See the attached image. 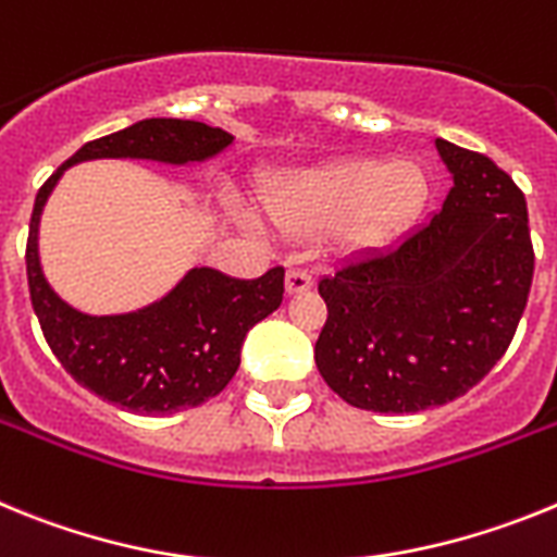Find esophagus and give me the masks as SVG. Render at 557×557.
<instances>
[{
  "label": "esophagus",
  "instance_id": "obj_1",
  "mask_svg": "<svg viewBox=\"0 0 557 557\" xmlns=\"http://www.w3.org/2000/svg\"><path fill=\"white\" fill-rule=\"evenodd\" d=\"M313 285V277L311 272H306V269H292V272L285 274V292L288 294H302L308 292Z\"/></svg>",
  "mask_w": 557,
  "mask_h": 557
}]
</instances>
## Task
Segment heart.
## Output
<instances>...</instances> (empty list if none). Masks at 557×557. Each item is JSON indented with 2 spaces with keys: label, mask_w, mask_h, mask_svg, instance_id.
I'll use <instances>...</instances> for the list:
<instances>
[{
  "label": "heart",
  "mask_w": 557,
  "mask_h": 557,
  "mask_svg": "<svg viewBox=\"0 0 557 557\" xmlns=\"http://www.w3.org/2000/svg\"><path fill=\"white\" fill-rule=\"evenodd\" d=\"M429 198V176L412 159H336L274 178L265 210L294 235L327 230L345 249H375L404 235Z\"/></svg>",
  "instance_id": "obj_1"
}]
</instances>
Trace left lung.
Returning a JSON list of instances; mask_svg holds the SVG:
<instances>
[{
	"label": "left lung",
	"instance_id": "8db88e82",
	"mask_svg": "<svg viewBox=\"0 0 557 557\" xmlns=\"http://www.w3.org/2000/svg\"><path fill=\"white\" fill-rule=\"evenodd\" d=\"M434 145L454 178L443 210L319 280L313 359L356 409L423 412L466 395L510 347L533 285L524 193L485 153Z\"/></svg>",
	"mask_w": 557,
	"mask_h": 557
}]
</instances>
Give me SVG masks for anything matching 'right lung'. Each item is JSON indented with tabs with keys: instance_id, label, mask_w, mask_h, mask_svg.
Returning <instances> with one entry per match:
<instances>
[{
	"instance_id": "obj_1",
	"label": "right lung",
	"mask_w": 557,
	"mask_h": 557,
	"mask_svg": "<svg viewBox=\"0 0 557 557\" xmlns=\"http://www.w3.org/2000/svg\"><path fill=\"white\" fill-rule=\"evenodd\" d=\"M232 134L196 120L151 117L72 153L36 196L27 235V285L47 345L72 379L98 398L143 414H171L215 398L240 364L249 327L283 302V265L258 280L190 269L171 294L132 313L91 317L58 297L38 260V221L66 168L89 159L205 162Z\"/></svg>"
}]
</instances>
